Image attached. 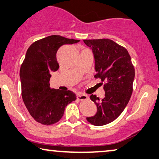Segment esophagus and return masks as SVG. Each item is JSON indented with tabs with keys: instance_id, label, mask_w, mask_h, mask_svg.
Here are the masks:
<instances>
[{
	"instance_id": "esophagus-1",
	"label": "esophagus",
	"mask_w": 159,
	"mask_h": 159,
	"mask_svg": "<svg viewBox=\"0 0 159 159\" xmlns=\"http://www.w3.org/2000/svg\"><path fill=\"white\" fill-rule=\"evenodd\" d=\"M78 99H79L80 101H83V100L88 99L89 97L86 94H82V93H80V94L78 95Z\"/></svg>"
}]
</instances>
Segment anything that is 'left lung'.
Returning <instances> with one entry per match:
<instances>
[{"mask_svg": "<svg viewBox=\"0 0 159 159\" xmlns=\"http://www.w3.org/2000/svg\"><path fill=\"white\" fill-rule=\"evenodd\" d=\"M92 49L95 58V79H99L105 97L99 99L91 94L90 99L97 106L93 117H87L91 124L102 126L117 119L123 111L133 90L135 68L125 48L109 39H84Z\"/></svg>", "mask_w": 159, "mask_h": 159, "instance_id": "obj_1", "label": "left lung"}]
</instances>
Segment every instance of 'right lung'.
<instances>
[{
	"mask_svg": "<svg viewBox=\"0 0 159 159\" xmlns=\"http://www.w3.org/2000/svg\"><path fill=\"white\" fill-rule=\"evenodd\" d=\"M79 40L51 35L35 41L26 51L20 68L21 97L24 104L35 121L45 125L57 122L66 107L76 99L70 91L50 88V73L57 71L59 64L56 53L63 44H74Z\"/></svg>",
	"mask_w": 159,
	"mask_h": 159,
	"instance_id": "1",
	"label": "right lung"
}]
</instances>
